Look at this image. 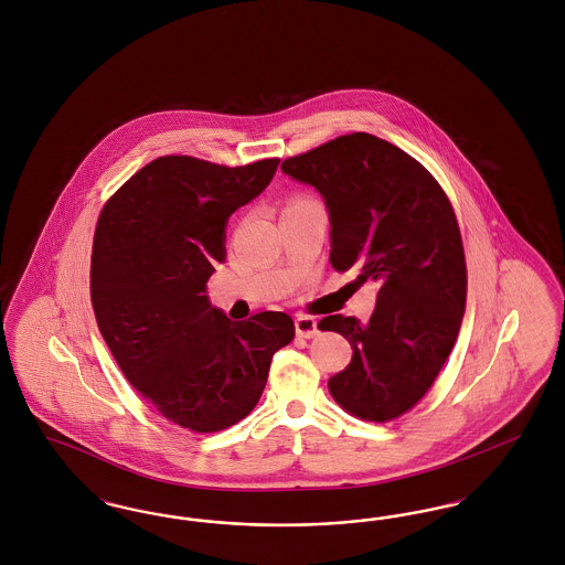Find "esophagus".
<instances>
[{"label": "esophagus", "instance_id": "1", "mask_svg": "<svg viewBox=\"0 0 565 565\" xmlns=\"http://www.w3.org/2000/svg\"><path fill=\"white\" fill-rule=\"evenodd\" d=\"M295 328L300 339H313L318 334V322L311 316H296Z\"/></svg>", "mask_w": 565, "mask_h": 565}]
</instances>
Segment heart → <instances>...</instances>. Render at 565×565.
Listing matches in <instances>:
<instances>
[{
  "label": "heart",
  "instance_id": "heart-1",
  "mask_svg": "<svg viewBox=\"0 0 565 565\" xmlns=\"http://www.w3.org/2000/svg\"><path fill=\"white\" fill-rule=\"evenodd\" d=\"M296 201H307V199H292V201H290V203H296Z\"/></svg>",
  "mask_w": 565,
  "mask_h": 565
}]
</instances>
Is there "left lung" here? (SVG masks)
<instances>
[{
	"instance_id": "1",
	"label": "left lung",
	"mask_w": 565,
	"mask_h": 565,
	"mask_svg": "<svg viewBox=\"0 0 565 565\" xmlns=\"http://www.w3.org/2000/svg\"><path fill=\"white\" fill-rule=\"evenodd\" d=\"M281 171L311 184L330 212V265L373 281L366 323H318L350 341L351 362L328 379L350 415L385 424L419 403L449 353L466 311V256L456 212L430 171L371 134L334 137L290 157Z\"/></svg>"
}]
</instances>
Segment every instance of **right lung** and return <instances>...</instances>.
Instances as JSON below:
<instances>
[{
  "mask_svg": "<svg viewBox=\"0 0 565 565\" xmlns=\"http://www.w3.org/2000/svg\"><path fill=\"white\" fill-rule=\"evenodd\" d=\"M277 162L159 157L97 220L90 302L99 332L141 398L180 428L210 434L242 422L263 396L273 353L295 339L288 313L233 322L205 295L226 258V220L267 189Z\"/></svg>",
  "mask_w": 565,
  "mask_h": 565,
  "instance_id": "right-lung-1",
  "label": "right lung"
}]
</instances>
